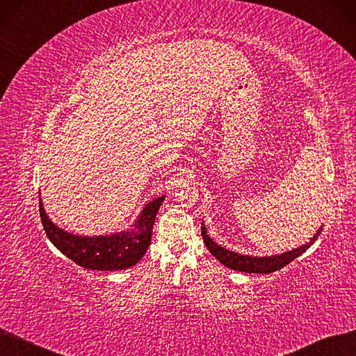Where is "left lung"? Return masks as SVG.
<instances>
[{
	"mask_svg": "<svg viewBox=\"0 0 356 356\" xmlns=\"http://www.w3.org/2000/svg\"><path fill=\"white\" fill-rule=\"evenodd\" d=\"M323 231V225L320 226V229L317 231V234L309 239V243L304 244L300 248H295L292 251H286L283 254H277V255H270V257H252V255H243L238 254L234 251L226 250L220 245H218L215 241H213L206 231L204 223H202V236L204 239V244L207 247V250L215 255V257L225 264L226 267H229L232 270H236V272H245V273H273L276 270H280L282 267H285L286 264H289L291 261H293L296 257H300L302 252H305L312 244L316 243L317 238L320 236Z\"/></svg>",
	"mask_w": 356,
	"mask_h": 356,
	"instance_id": "obj_1",
	"label": "left lung"
}]
</instances>
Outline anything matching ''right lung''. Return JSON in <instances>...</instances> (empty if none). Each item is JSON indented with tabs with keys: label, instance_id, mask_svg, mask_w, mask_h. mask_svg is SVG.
Returning a JSON list of instances; mask_svg holds the SVG:
<instances>
[{
	"label": "right lung",
	"instance_id": "add662e5",
	"mask_svg": "<svg viewBox=\"0 0 356 356\" xmlns=\"http://www.w3.org/2000/svg\"><path fill=\"white\" fill-rule=\"evenodd\" d=\"M163 200L165 195L146 204L130 231L101 236H80L61 229L47 216L40 198L39 211L47 236L65 257L84 268L106 272L129 268L141 260L150 245L153 223Z\"/></svg>",
	"mask_w": 356,
	"mask_h": 356
}]
</instances>
